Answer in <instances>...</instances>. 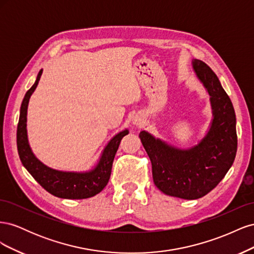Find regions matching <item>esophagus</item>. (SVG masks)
<instances>
[{
	"mask_svg": "<svg viewBox=\"0 0 254 254\" xmlns=\"http://www.w3.org/2000/svg\"><path fill=\"white\" fill-rule=\"evenodd\" d=\"M133 122H134V124H135V125H137V126H139V125L141 124V123H140V121H139V120H134Z\"/></svg>",
	"mask_w": 254,
	"mask_h": 254,
	"instance_id": "obj_1",
	"label": "esophagus"
}]
</instances>
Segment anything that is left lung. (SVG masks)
I'll return each instance as SVG.
<instances>
[{"mask_svg":"<svg viewBox=\"0 0 254 254\" xmlns=\"http://www.w3.org/2000/svg\"><path fill=\"white\" fill-rule=\"evenodd\" d=\"M194 70L209 94L214 119L210 131L195 147L181 150L142 131L140 139L150 159L152 179L164 194L198 199L217 187L232 166L237 150L236 119L231 99L216 74L201 60Z\"/></svg>","mask_w":254,"mask_h":254,"instance_id":"8db88e82","label":"left lung"}]
</instances>
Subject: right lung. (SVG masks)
Segmentation results:
<instances>
[{"instance_id": "add662e5", "label": "right lung", "mask_w": 254, "mask_h": 254, "mask_svg": "<svg viewBox=\"0 0 254 254\" xmlns=\"http://www.w3.org/2000/svg\"><path fill=\"white\" fill-rule=\"evenodd\" d=\"M42 70L38 73L37 79L23 98L20 118L17 128V147L22 164L34 177L40 186L50 194L66 199H84L101 193L109 181L112 163L123 137L128 130L120 132L107 145L103 156L94 170L88 173H65L52 170L38 160L30 150L26 132V113L30 95L33 94L40 80Z\"/></svg>"}]
</instances>
